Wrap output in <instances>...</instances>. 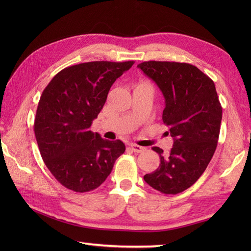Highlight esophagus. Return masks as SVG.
<instances>
[{
	"mask_svg": "<svg viewBox=\"0 0 251 251\" xmlns=\"http://www.w3.org/2000/svg\"><path fill=\"white\" fill-rule=\"evenodd\" d=\"M129 148L131 149L132 151L136 152V153H142V152H145V151L147 150L146 148L140 147V146H138V145H135V143H130V145H129Z\"/></svg>",
	"mask_w": 251,
	"mask_h": 251,
	"instance_id": "obj_1",
	"label": "esophagus"
}]
</instances>
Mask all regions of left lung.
Here are the masks:
<instances>
[{"label":"left lung","mask_w":251,"mask_h":251,"mask_svg":"<svg viewBox=\"0 0 251 251\" xmlns=\"http://www.w3.org/2000/svg\"><path fill=\"white\" fill-rule=\"evenodd\" d=\"M137 67L162 90L163 122L174 138L167 155L158 147L152 148L159 154L161 164L143 179L161 193H181L199 180L216 151L222 106L215 83L185 62L145 61Z\"/></svg>","instance_id":"1"}]
</instances>
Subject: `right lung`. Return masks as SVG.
Segmentation results:
<instances>
[{"label":"right lung","instance_id":"1","mask_svg":"<svg viewBox=\"0 0 251 251\" xmlns=\"http://www.w3.org/2000/svg\"><path fill=\"white\" fill-rule=\"evenodd\" d=\"M135 61H92L65 68L42 93L34 120L41 156L58 182L74 192L102 184L116 158L121 140L109 141L90 130L112 85Z\"/></svg>","mask_w":251,"mask_h":251}]
</instances>
